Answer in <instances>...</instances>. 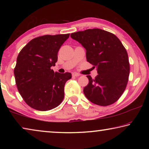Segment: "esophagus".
<instances>
[{"label": "esophagus", "mask_w": 149, "mask_h": 149, "mask_svg": "<svg viewBox=\"0 0 149 149\" xmlns=\"http://www.w3.org/2000/svg\"><path fill=\"white\" fill-rule=\"evenodd\" d=\"M79 75H80V74H78V73H77V72H73L72 73V76H74V77H79Z\"/></svg>", "instance_id": "obj_1"}]
</instances>
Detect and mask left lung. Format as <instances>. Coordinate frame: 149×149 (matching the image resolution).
I'll list each match as a JSON object with an SVG mask.
<instances>
[{"label": "left lung", "mask_w": 149, "mask_h": 149, "mask_svg": "<svg viewBox=\"0 0 149 149\" xmlns=\"http://www.w3.org/2000/svg\"><path fill=\"white\" fill-rule=\"evenodd\" d=\"M86 49L87 62L97 68L95 79L87 75L89 84L84 89L88 99L106 107L120 99L127 86L130 75L127 52L114 34L100 29H89L71 34Z\"/></svg>", "instance_id": "obj_1"}]
</instances>
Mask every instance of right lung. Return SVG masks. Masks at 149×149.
Returning <instances> with one entry per match:
<instances>
[{"label": "right lung", "mask_w": 149, "mask_h": 149, "mask_svg": "<svg viewBox=\"0 0 149 149\" xmlns=\"http://www.w3.org/2000/svg\"><path fill=\"white\" fill-rule=\"evenodd\" d=\"M70 33L45 35L31 40L21 50L14 73L17 90L26 104L40 111L57 107L64 97V85L71 73L51 69L58 52Z\"/></svg>", "instance_id": "1"}]
</instances>
